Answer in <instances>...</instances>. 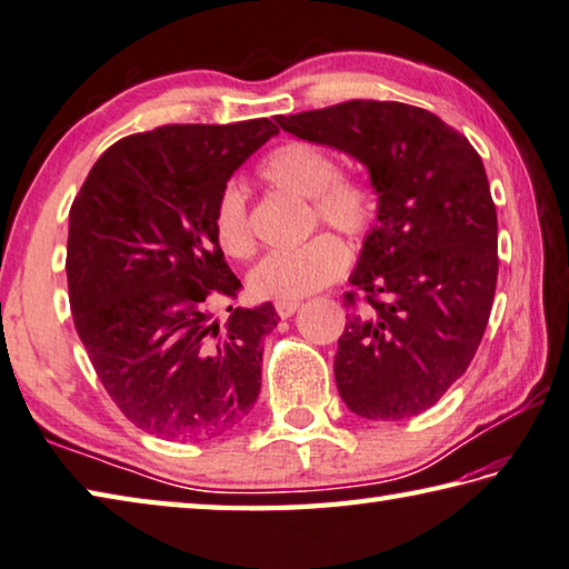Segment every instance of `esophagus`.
Here are the masks:
<instances>
[{
	"mask_svg": "<svg viewBox=\"0 0 569 569\" xmlns=\"http://www.w3.org/2000/svg\"><path fill=\"white\" fill-rule=\"evenodd\" d=\"M298 308H300V300H278L276 313L281 318H291Z\"/></svg>",
	"mask_w": 569,
	"mask_h": 569,
	"instance_id": "obj_1",
	"label": "esophagus"
}]
</instances>
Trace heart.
I'll use <instances>...</instances> for the list:
<instances>
[{"label":"heart","instance_id":"heart-1","mask_svg":"<svg viewBox=\"0 0 569 569\" xmlns=\"http://www.w3.org/2000/svg\"><path fill=\"white\" fill-rule=\"evenodd\" d=\"M259 172L283 192L310 199L313 219L348 237H365L375 227L380 209L375 189L360 177L342 174L336 158L313 142L278 144L266 154ZM211 231L229 259H251L256 233L241 187L227 184L221 189L211 211ZM348 261V247L336 233H318L296 249L263 256L249 273V291L263 300L306 298L338 281Z\"/></svg>","mask_w":569,"mask_h":569}]
</instances>
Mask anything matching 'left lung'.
<instances>
[{"label": "left lung", "instance_id": "left-lung-1", "mask_svg": "<svg viewBox=\"0 0 569 569\" xmlns=\"http://www.w3.org/2000/svg\"><path fill=\"white\" fill-rule=\"evenodd\" d=\"M276 122L370 170L380 224L345 293L336 385L362 419L415 417L466 372L491 316L498 219L481 154L439 116L397 100H345Z\"/></svg>", "mask_w": 569, "mask_h": 569}]
</instances>
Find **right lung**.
<instances>
[{
    "label": "right lung",
    "instance_id": "obj_1",
    "mask_svg": "<svg viewBox=\"0 0 569 569\" xmlns=\"http://www.w3.org/2000/svg\"><path fill=\"white\" fill-rule=\"evenodd\" d=\"M278 132L269 118L231 126L174 122L118 140L88 172L69 214V300L100 385L138 429L160 439H214L243 421L261 389L271 303L237 296L211 231L233 170Z\"/></svg>",
    "mask_w": 569,
    "mask_h": 569
}]
</instances>
